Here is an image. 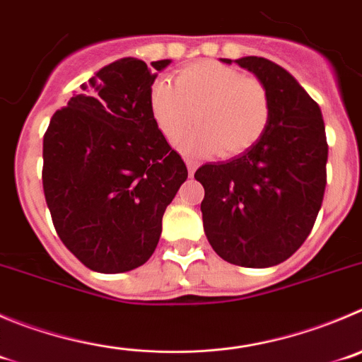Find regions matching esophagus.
Listing matches in <instances>:
<instances>
[{"label":"esophagus","mask_w":362,"mask_h":362,"mask_svg":"<svg viewBox=\"0 0 362 362\" xmlns=\"http://www.w3.org/2000/svg\"><path fill=\"white\" fill-rule=\"evenodd\" d=\"M185 164H187V170H189V175H194V171H197L198 168V162L194 160V158H185Z\"/></svg>","instance_id":"34e87169"}]
</instances>
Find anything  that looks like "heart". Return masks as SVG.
Instances as JSON below:
<instances>
[{"label":"heart","mask_w":362,"mask_h":362,"mask_svg":"<svg viewBox=\"0 0 362 362\" xmlns=\"http://www.w3.org/2000/svg\"><path fill=\"white\" fill-rule=\"evenodd\" d=\"M150 110L165 141L197 153L232 158L253 148L266 134L272 121L273 103L266 83L232 66L202 60L184 67L175 78L153 83Z\"/></svg>","instance_id":"heart-1"}]
</instances>
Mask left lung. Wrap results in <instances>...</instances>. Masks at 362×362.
Here are the masks:
<instances>
[{
    "mask_svg": "<svg viewBox=\"0 0 362 362\" xmlns=\"http://www.w3.org/2000/svg\"><path fill=\"white\" fill-rule=\"evenodd\" d=\"M235 62L269 89L272 121L255 146L204 164L194 178L205 189L202 216L214 252L230 264L269 268L291 257L313 230L329 144L318 103L288 71L262 57Z\"/></svg>",
    "mask_w": 362,
    "mask_h": 362,
    "instance_id": "left-lung-1",
    "label": "left lung"
}]
</instances>
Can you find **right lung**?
<instances>
[{
  "label": "right lung",
  "mask_w": 362,
  "mask_h": 362,
  "mask_svg": "<svg viewBox=\"0 0 362 362\" xmlns=\"http://www.w3.org/2000/svg\"><path fill=\"white\" fill-rule=\"evenodd\" d=\"M137 59L98 71L53 114L42 141V187L60 241L83 266L123 273L157 248L162 216L187 178L150 110L157 71Z\"/></svg>",
  "instance_id": "obj_1"
}]
</instances>
